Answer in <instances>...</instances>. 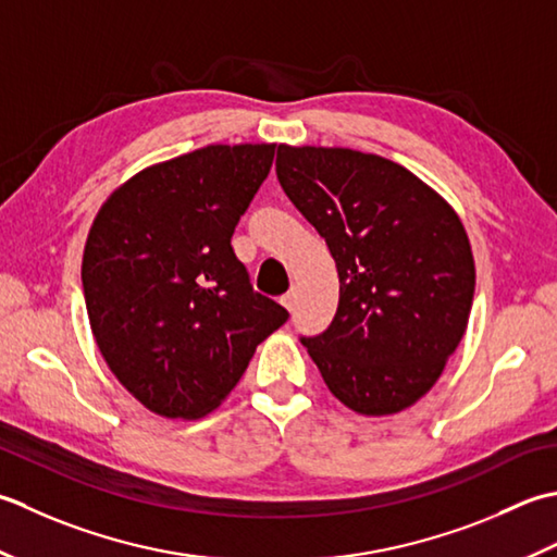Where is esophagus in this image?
Wrapping results in <instances>:
<instances>
[{"label": "esophagus", "mask_w": 557, "mask_h": 557, "mask_svg": "<svg viewBox=\"0 0 557 557\" xmlns=\"http://www.w3.org/2000/svg\"><path fill=\"white\" fill-rule=\"evenodd\" d=\"M281 302H283V308H286L288 312H293V310H295V302H298V293L288 290V293L281 298Z\"/></svg>", "instance_id": "esophagus-1"}]
</instances>
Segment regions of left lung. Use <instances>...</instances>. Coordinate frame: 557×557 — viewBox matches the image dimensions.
Returning <instances> with one entry per match:
<instances>
[{
  "instance_id": "left-lung-1",
  "label": "left lung",
  "mask_w": 557,
  "mask_h": 557,
  "mask_svg": "<svg viewBox=\"0 0 557 557\" xmlns=\"http://www.w3.org/2000/svg\"><path fill=\"white\" fill-rule=\"evenodd\" d=\"M276 175L338 271V308L302 336L338 401L362 416L413 406L469 324L475 267L457 211L374 153L278 146Z\"/></svg>"
}]
</instances>
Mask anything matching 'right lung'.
I'll list each match as a JSON object with an SVG mask.
<instances>
[{"mask_svg": "<svg viewBox=\"0 0 557 557\" xmlns=\"http://www.w3.org/2000/svg\"><path fill=\"white\" fill-rule=\"evenodd\" d=\"M274 153L276 144H213L151 165L112 191L90 225V329L122 387L158 416L211 413L288 320L252 288L231 245Z\"/></svg>", "mask_w": 557, "mask_h": 557, "instance_id": "obj_1", "label": "right lung"}]
</instances>
